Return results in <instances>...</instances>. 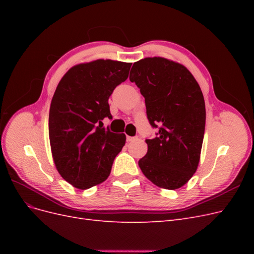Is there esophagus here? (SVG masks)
I'll list each match as a JSON object with an SVG mask.
<instances>
[{
	"instance_id": "obj_1",
	"label": "esophagus",
	"mask_w": 254,
	"mask_h": 254,
	"mask_svg": "<svg viewBox=\"0 0 254 254\" xmlns=\"http://www.w3.org/2000/svg\"><path fill=\"white\" fill-rule=\"evenodd\" d=\"M134 140H136L135 136H129V135H127V142H132Z\"/></svg>"
}]
</instances>
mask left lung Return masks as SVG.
Returning <instances> with one entry per match:
<instances>
[{
	"mask_svg": "<svg viewBox=\"0 0 254 254\" xmlns=\"http://www.w3.org/2000/svg\"><path fill=\"white\" fill-rule=\"evenodd\" d=\"M129 79L145 98L146 113L155 139H147V153L139 166L157 187L177 190L193 177L200 160L205 127L202 92L188 68L163 57L133 64Z\"/></svg>",
	"mask_w": 254,
	"mask_h": 254,
	"instance_id": "1",
	"label": "left lung"
}]
</instances>
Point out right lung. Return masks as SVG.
Returning <instances> with one entry per match:
<instances>
[{
    "label": "right lung",
    "mask_w": 254,
    "mask_h": 254,
    "mask_svg": "<svg viewBox=\"0 0 254 254\" xmlns=\"http://www.w3.org/2000/svg\"><path fill=\"white\" fill-rule=\"evenodd\" d=\"M130 66L110 59L76 64L54 93L49 115L52 156L60 176L76 189L104 182L125 145L126 135L106 130L102 121L112 119L108 99L128 78Z\"/></svg>",
    "instance_id": "obj_1"
}]
</instances>
